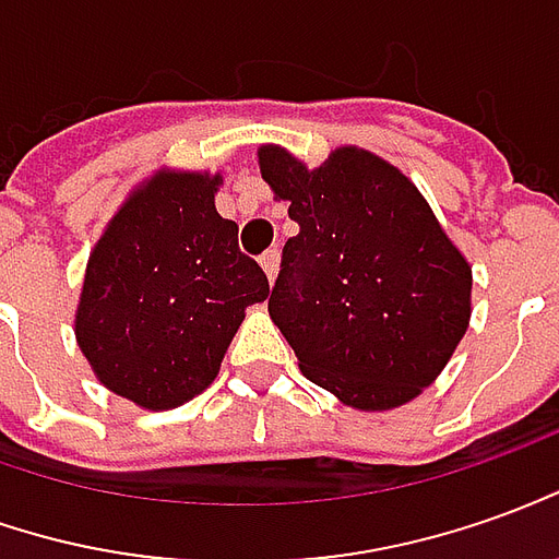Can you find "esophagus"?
Segmentation results:
<instances>
[{
  "instance_id": "1",
  "label": "esophagus",
  "mask_w": 559,
  "mask_h": 559,
  "mask_svg": "<svg viewBox=\"0 0 559 559\" xmlns=\"http://www.w3.org/2000/svg\"><path fill=\"white\" fill-rule=\"evenodd\" d=\"M261 267H264L267 280L273 283V276H276V271H280V249H276V246H273V249H267V252L261 255Z\"/></svg>"
}]
</instances>
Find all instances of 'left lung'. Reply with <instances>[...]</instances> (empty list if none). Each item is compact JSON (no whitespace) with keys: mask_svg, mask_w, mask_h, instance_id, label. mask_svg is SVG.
<instances>
[{"mask_svg":"<svg viewBox=\"0 0 559 559\" xmlns=\"http://www.w3.org/2000/svg\"><path fill=\"white\" fill-rule=\"evenodd\" d=\"M261 176L288 200L271 319L317 386L359 411L417 399L472 317V267L407 176L361 148L317 169L261 145Z\"/></svg>","mask_w":559,"mask_h":559,"instance_id":"left-lung-1","label":"left lung"}]
</instances>
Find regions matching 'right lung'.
I'll return each mask as SVG.
<instances>
[{
    "instance_id": "right-lung-1",
    "label": "right lung",
    "mask_w": 559,
    "mask_h": 559,
    "mask_svg": "<svg viewBox=\"0 0 559 559\" xmlns=\"http://www.w3.org/2000/svg\"><path fill=\"white\" fill-rule=\"evenodd\" d=\"M222 176L157 173L87 261L75 337L115 395L169 411L218 374L246 307L271 295L237 225L215 213Z\"/></svg>"
}]
</instances>
